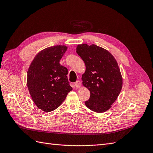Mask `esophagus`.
Here are the masks:
<instances>
[{
  "mask_svg": "<svg viewBox=\"0 0 153 153\" xmlns=\"http://www.w3.org/2000/svg\"><path fill=\"white\" fill-rule=\"evenodd\" d=\"M74 85L77 88V89H78V88H80V87H81V81H77L74 83Z\"/></svg>",
  "mask_w": 153,
  "mask_h": 153,
  "instance_id": "1",
  "label": "esophagus"
}]
</instances>
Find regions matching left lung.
<instances>
[{
    "instance_id": "left-lung-1",
    "label": "left lung",
    "mask_w": 153,
    "mask_h": 153,
    "mask_svg": "<svg viewBox=\"0 0 153 153\" xmlns=\"http://www.w3.org/2000/svg\"><path fill=\"white\" fill-rule=\"evenodd\" d=\"M76 52L85 64L82 84L91 93L85 105L97 113L105 112L122 91L123 79L118 63L108 51L94 44L78 45Z\"/></svg>"
}]
</instances>
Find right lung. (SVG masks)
Instances as JSON below:
<instances>
[{
	"mask_svg": "<svg viewBox=\"0 0 153 153\" xmlns=\"http://www.w3.org/2000/svg\"><path fill=\"white\" fill-rule=\"evenodd\" d=\"M68 49L64 45L48 47L39 51L27 72V87L38 108L45 112L54 110L72 90L68 69L59 61Z\"/></svg>",
	"mask_w": 153,
	"mask_h": 153,
	"instance_id": "obj_1",
	"label": "right lung"
}]
</instances>
